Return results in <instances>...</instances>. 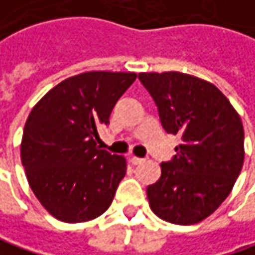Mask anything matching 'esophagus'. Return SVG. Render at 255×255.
<instances>
[{
    "instance_id": "34e87169",
    "label": "esophagus",
    "mask_w": 255,
    "mask_h": 255,
    "mask_svg": "<svg viewBox=\"0 0 255 255\" xmlns=\"http://www.w3.org/2000/svg\"><path fill=\"white\" fill-rule=\"evenodd\" d=\"M129 161H131V164H134V165H138V164H141V162H144V158H139V157L132 155V157L129 158Z\"/></svg>"
}]
</instances>
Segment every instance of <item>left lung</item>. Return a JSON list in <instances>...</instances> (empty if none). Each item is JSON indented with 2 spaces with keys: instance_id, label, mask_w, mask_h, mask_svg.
<instances>
[{
  "instance_id": "1",
  "label": "left lung",
  "mask_w": 255,
  "mask_h": 255,
  "mask_svg": "<svg viewBox=\"0 0 255 255\" xmlns=\"http://www.w3.org/2000/svg\"><path fill=\"white\" fill-rule=\"evenodd\" d=\"M162 128L181 135L175 155L161 162L147 187L149 207L162 220L188 226L213 214L231 193L244 162L241 118L216 85L183 72H141Z\"/></svg>"
}]
</instances>
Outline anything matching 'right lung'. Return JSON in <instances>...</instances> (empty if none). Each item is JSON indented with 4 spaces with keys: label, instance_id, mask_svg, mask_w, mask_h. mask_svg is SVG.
Wrapping results in <instances>:
<instances>
[{
    "label": "right lung",
    "instance_id": "obj_1",
    "mask_svg": "<svg viewBox=\"0 0 255 255\" xmlns=\"http://www.w3.org/2000/svg\"><path fill=\"white\" fill-rule=\"evenodd\" d=\"M134 72L91 71L70 77L28 116L21 161L45 210L64 223L100 217L126 175V158L97 147L98 128L135 81Z\"/></svg>",
    "mask_w": 255,
    "mask_h": 255
}]
</instances>
